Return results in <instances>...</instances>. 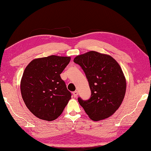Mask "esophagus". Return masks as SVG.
I'll use <instances>...</instances> for the list:
<instances>
[{"label":"esophagus","instance_id":"obj_1","mask_svg":"<svg viewBox=\"0 0 151 151\" xmlns=\"http://www.w3.org/2000/svg\"><path fill=\"white\" fill-rule=\"evenodd\" d=\"M72 94H73V95H74V98H77V95H78V92H77V91H74V92L72 93Z\"/></svg>","mask_w":151,"mask_h":151}]
</instances>
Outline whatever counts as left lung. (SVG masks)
Segmentation results:
<instances>
[{
    "instance_id": "left-lung-1",
    "label": "left lung",
    "mask_w": 151,
    "mask_h": 151,
    "mask_svg": "<svg viewBox=\"0 0 151 151\" xmlns=\"http://www.w3.org/2000/svg\"><path fill=\"white\" fill-rule=\"evenodd\" d=\"M74 62L83 68L88 80L91 96L78 101L92 120L111 116L125 97L127 83L118 63L107 54L90 51L76 57Z\"/></svg>"
}]
</instances>
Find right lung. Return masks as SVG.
<instances>
[{
	"instance_id": "1",
	"label": "right lung",
	"mask_w": 151,
	"mask_h": 151,
	"mask_svg": "<svg viewBox=\"0 0 151 151\" xmlns=\"http://www.w3.org/2000/svg\"><path fill=\"white\" fill-rule=\"evenodd\" d=\"M70 61V57L50 55L34 59L24 69L20 84L22 98L40 119H57L70 99L71 93L60 76Z\"/></svg>"
}]
</instances>
